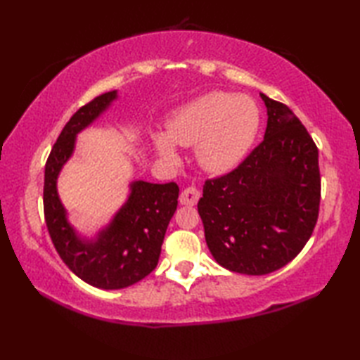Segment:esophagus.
Wrapping results in <instances>:
<instances>
[{
  "label": "esophagus",
  "mask_w": 360,
  "mask_h": 360,
  "mask_svg": "<svg viewBox=\"0 0 360 360\" xmlns=\"http://www.w3.org/2000/svg\"><path fill=\"white\" fill-rule=\"evenodd\" d=\"M200 200V192L195 187H187L182 190V193L179 196V202L184 205H195Z\"/></svg>",
  "instance_id": "1"
}]
</instances>
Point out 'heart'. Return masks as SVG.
Segmentation results:
<instances>
[{"instance_id": "heart-1", "label": "heart", "mask_w": 360, "mask_h": 360, "mask_svg": "<svg viewBox=\"0 0 360 360\" xmlns=\"http://www.w3.org/2000/svg\"><path fill=\"white\" fill-rule=\"evenodd\" d=\"M259 125L257 105L244 96L209 93L176 110L167 122V136L156 134L155 147L168 162L178 158L174 143H196V158L205 170L226 173L241 162Z\"/></svg>"}]
</instances>
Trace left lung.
Returning <instances> with one entry per match:
<instances>
[{
    "label": "left lung",
    "mask_w": 360,
    "mask_h": 360,
    "mask_svg": "<svg viewBox=\"0 0 360 360\" xmlns=\"http://www.w3.org/2000/svg\"><path fill=\"white\" fill-rule=\"evenodd\" d=\"M267 108L263 142L243 162L207 179L198 212L217 263L246 275L271 274L294 259L319 218V150L285 103Z\"/></svg>",
    "instance_id": "1"
}]
</instances>
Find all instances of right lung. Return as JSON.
Instances as JSON below:
<instances>
[{
    "instance_id": "obj_1",
    "label": "right lung",
    "mask_w": 360,
    "mask_h": 360,
    "mask_svg": "<svg viewBox=\"0 0 360 360\" xmlns=\"http://www.w3.org/2000/svg\"><path fill=\"white\" fill-rule=\"evenodd\" d=\"M116 97V91H110L75 111L53 143L44 167V221L53 248L79 278L102 289L131 286L155 269L179 196L176 182L134 181L129 184L127 202L94 240L80 238L68 223L57 193L58 173L72 155L75 136L93 124Z\"/></svg>"
}]
</instances>
